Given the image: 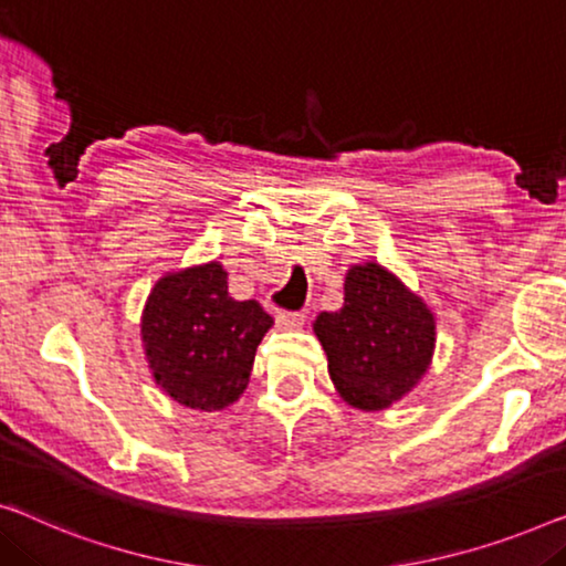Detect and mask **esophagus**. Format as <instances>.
<instances>
[{
  "mask_svg": "<svg viewBox=\"0 0 566 566\" xmlns=\"http://www.w3.org/2000/svg\"><path fill=\"white\" fill-rule=\"evenodd\" d=\"M275 322L283 332H296L303 326V314H296V311H281V314L275 316Z\"/></svg>",
  "mask_w": 566,
  "mask_h": 566,
  "instance_id": "34e87169",
  "label": "esophagus"
}]
</instances>
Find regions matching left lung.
<instances>
[{
  "label": "left lung",
  "mask_w": 566,
  "mask_h": 566,
  "mask_svg": "<svg viewBox=\"0 0 566 566\" xmlns=\"http://www.w3.org/2000/svg\"><path fill=\"white\" fill-rule=\"evenodd\" d=\"M314 334L344 403L382 411L429 373L437 318L426 301L380 263L349 265L339 311H322Z\"/></svg>",
  "instance_id": "8db88e82"
}]
</instances>
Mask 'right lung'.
Instances as JSON below:
<instances>
[{"mask_svg": "<svg viewBox=\"0 0 566 566\" xmlns=\"http://www.w3.org/2000/svg\"><path fill=\"white\" fill-rule=\"evenodd\" d=\"M273 318L258 301L229 296L219 260L163 273L140 316L147 367L158 388L193 411H224L250 382Z\"/></svg>", "mask_w": 566, "mask_h": 566, "instance_id": "1", "label": "right lung"}]
</instances>
